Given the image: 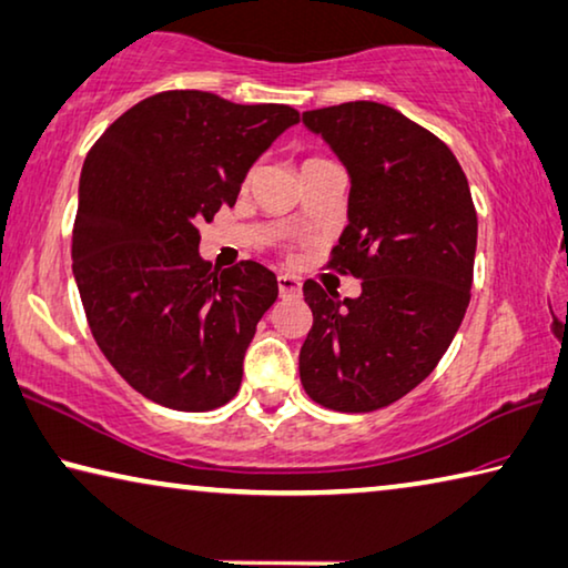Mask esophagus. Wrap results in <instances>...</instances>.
Returning a JSON list of instances; mask_svg holds the SVG:
<instances>
[{
    "label": "esophagus",
    "mask_w": 568,
    "mask_h": 568,
    "mask_svg": "<svg viewBox=\"0 0 568 568\" xmlns=\"http://www.w3.org/2000/svg\"><path fill=\"white\" fill-rule=\"evenodd\" d=\"M277 291H281L283 298H298L303 283L295 275H281L277 277Z\"/></svg>",
    "instance_id": "1"
}]
</instances>
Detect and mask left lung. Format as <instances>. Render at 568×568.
I'll list each match as a JSON object with an SVG mask.
<instances>
[{
    "instance_id": "left-lung-1",
    "label": "left lung",
    "mask_w": 568,
    "mask_h": 568,
    "mask_svg": "<svg viewBox=\"0 0 568 568\" xmlns=\"http://www.w3.org/2000/svg\"><path fill=\"white\" fill-rule=\"evenodd\" d=\"M348 171V224L333 267L362 277L338 301L316 281L301 382L336 412H374L435 372L470 303L478 214L465 171L435 133L389 105L356 101L303 113Z\"/></svg>"
}]
</instances>
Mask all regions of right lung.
<instances>
[{"label":"right lung","instance_id":"obj_1","mask_svg":"<svg viewBox=\"0 0 568 568\" xmlns=\"http://www.w3.org/2000/svg\"><path fill=\"white\" fill-rule=\"evenodd\" d=\"M301 121L202 90L151 95L108 125L80 171L73 275L88 326L125 382L161 407L210 412L235 397L275 273H217L200 224L237 202L250 166Z\"/></svg>","mask_w":568,"mask_h":568}]
</instances>
